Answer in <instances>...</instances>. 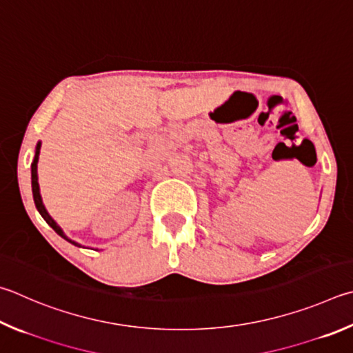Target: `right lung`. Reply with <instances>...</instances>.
Segmentation results:
<instances>
[{"mask_svg":"<svg viewBox=\"0 0 353 353\" xmlns=\"http://www.w3.org/2000/svg\"><path fill=\"white\" fill-rule=\"evenodd\" d=\"M40 150H41V142H38L37 146H35V156H34V160H32V165H30V174H32V194H34V202H35V207L38 210V213H40L43 216V219L49 223V227L54 228V232L57 234H60L63 239H66L68 242L72 243V245L75 247H81L79 242H75L72 239H69L68 236L65 234V232H63L61 227L57 223L52 217H50V214L48 213L46 207H44L43 203V199H41V194H40V185H38V172H37V168H38V157H40Z\"/></svg>","mask_w":353,"mask_h":353,"instance_id":"add662e5","label":"right lung"}]
</instances>
